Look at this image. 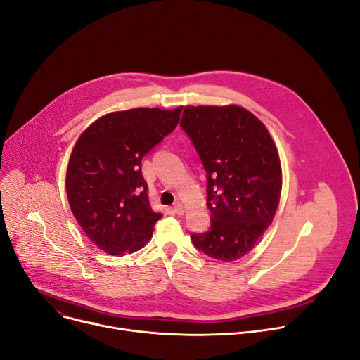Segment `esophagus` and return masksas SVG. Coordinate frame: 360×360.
Returning <instances> with one entry per match:
<instances>
[{
  "instance_id": "1",
  "label": "esophagus",
  "mask_w": 360,
  "mask_h": 360,
  "mask_svg": "<svg viewBox=\"0 0 360 360\" xmlns=\"http://www.w3.org/2000/svg\"><path fill=\"white\" fill-rule=\"evenodd\" d=\"M174 212H176L179 216L184 214V212H186V207H184V205H183L181 202H176V205H174Z\"/></svg>"
}]
</instances>
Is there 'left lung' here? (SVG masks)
<instances>
[{
    "label": "left lung",
    "mask_w": 360,
    "mask_h": 360,
    "mask_svg": "<svg viewBox=\"0 0 360 360\" xmlns=\"http://www.w3.org/2000/svg\"><path fill=\"white\" fill-rule=\"evenodd\" d=\"M207 173L212 226L191 235L199 251L231 262L252 251L278 209V150L261 120L239 105L186 106L180 122Z\"/></svg>",
    "instance_id": "1"
}]
</instances>
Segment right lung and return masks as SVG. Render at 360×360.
Returning <instances> with one entry per match:
<instances>
[{
    "instance_id": "1",
    "label": "right lung",
    "mask_w": 360,
    "mask_h": 360,
    "mask_svg": "<svg viewBox=\"0 0 360 360\" xmlns=\"http://www.w3.org/2000/svg\"><path fill=\"white\" fill-rule=\"evenodd\" d=\"M181 109L109 112L76 140L66 172L68 200L79 226L103 252L132 254L151 239L162 214L151 209L141 160L173 132Z\"/></svg>"
}]
</instances>
